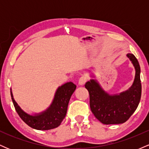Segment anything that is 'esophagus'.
I'll use <instances>...</instances> for the list:
<instances>
[{
  "label": "esophagus",
  "instance_id": "esophagus-1",
  "mask_svg": "<svg viewBox=\"0 0 149 149\" xmlns=\"http://www.w3.org/2000/svg\"><path fill=\"white\" fill-rule=\"evenodd\" d=\"M86 80H87V78H85V76L80 77V78H79V80H78V84L80 85H84L85 83V82H86Z\"/></svg>",
  "mask_w": 149,
  "mask_h": 149
}]
</instances>
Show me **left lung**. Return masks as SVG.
<instances>
[{"mask_svg":"<svg viewBox=\"0 0 149 149\" xmlns=\"http://www.w3.org/2000/svg\"><path fill=\"white\" fill-rule=\"evenodd\" d=\"M135 68V78L132 85L127 91L120 95H109L102 90L95 80L85 83L90 95V106L92 113L105 125L120 124L126 122L137 108L141 95L140 66L133 54L128 53Z\"/></svg>","mask_w":149,"mask_h":149,"instance_id":"left-lung-1","label":"left lung"}]
</instances>
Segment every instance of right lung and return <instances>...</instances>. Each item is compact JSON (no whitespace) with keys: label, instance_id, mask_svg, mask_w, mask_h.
<instances>
[{"label":"right lung","instance_id":"obj_1","mask_svg":"<svg viewBox=\"0 0 149 149\" xmlns=\"http://www.w3.org/2000/svg\"><path fill=\"white\" fill-rule=\"evenodd\" d=\"M76 85L72 82L66 83L57 89L52 104L45 111L31 116L22 110L13 98L12 100L17 113L22 120L31 127L38 130H48L60 125L66 116L70 98L75 91Z\"/></svg>","mask_w":149,"mask_h":149}]
</instances>
